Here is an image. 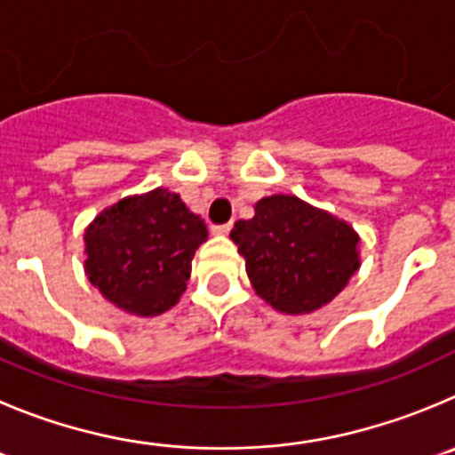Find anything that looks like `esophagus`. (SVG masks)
<instances>
[{
	"label": "esophagus",
	"instance_id": "1",
	"mask_svg": "<svg viewBox=\"0 0 455 455\" xmlns=\"http://www.w3.org/2000/svg\"><path fill=\"white\" fill-rule=\"evenodd\" d=\"M233 228V224L228 222V224H218V227H213V233L215 235H227L228 231H231Z\"/></svg>",
	"mask_w": 455,
	"mask_h": 455
}]
</instances>
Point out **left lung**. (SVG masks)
<instances>
[{"instance_id": "left-lung-1", "label": "left lung", "mask_w": 455, "mask_h": 455, "mask_svg": "<svg viewBox=\"0 0 455 455\" xmlns=\"http://www.w3.org/2000/svg\"><path fill=\"white\" fill-rule=\"evenodd\" d=\"M253 290L278 312L328 305L359 269V235L343 220L294 195H271L231 231Z\"/></svg>"}]
</instances>
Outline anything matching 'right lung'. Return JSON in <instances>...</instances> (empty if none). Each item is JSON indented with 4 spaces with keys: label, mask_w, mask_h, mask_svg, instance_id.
Here are the masks:
<instances>
[{
    "label": "right lung",
    "mask_w": 455,
    "mask_h": 455,
    "mask_svg": "<svg viewBox=\"0 0 455 455\" xmlns=\"http://www.w3.org/2000/svg\"><path fill=\"white\" fill-rule=\"evenodd\" d=\"M206 224L177 193L155 188L105 208L84 231V274L100 294L137 316L177 305Z\"/></svg>",
    "instance_id": "1"
}]
</instances>
